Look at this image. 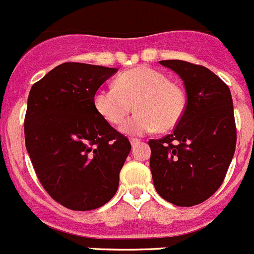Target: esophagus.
I'll return each mask as SVG.
<instances>
[{
  "mask_svg": "<svg viewBox=\"0 0 254 254\" xmlns=\"http://www.w3.org/2000/svg\"><path fill=\"white\" fill-rule=\"evenodd\" d=\"M138 143H139L138 139H135V138H131V139H130V144H131L132 147H134V145H136V144H138Z\"/></svg>",
  "mask_w": 254,
  "mask_h": 254,
  "instance_id": "34e87169",
  "label": "esophagus"
}]
</instances>
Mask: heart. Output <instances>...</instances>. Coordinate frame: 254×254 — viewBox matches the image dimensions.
I'll return each mask as SVG.
<instances>
[{
    "label": "heart",
    "instance_id": "heart-1",
    "mask_svg": "<svg viewBox=\"0 0 254 254\" xmlns=\"http://www.w3.org/2000/svg\"><path fill=\"white\" fill-rule=\"evenodd\" d=\"M186 104V93L177 83L145 65L122 73L115 86L100 88L93 96L97 113L113 125L122 124L135 107L136 113L122 127L129 135L173 129L181 122Z\"/></svg>",
    "mask_w": 254,
    "mask_h": 254
}]
</instances>
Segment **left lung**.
<instances>
[{"label": "left lung", "mask_w": 254, "mask_h": 254, "mask_svg": "<svg viewBox=\"0 0 254 254\" xmlns=\"http://www.w3.org/2000/svg\"><path fill=\"white\" fill-rule=\"evenodd\" d=\"M184 81L187 105L172 134L149 140L153 184L177 206L207 200L223 184L237 144L230 90L202 65L159 61Z\"/></svg>", "instance_id": "obj_1"}]
</instances>
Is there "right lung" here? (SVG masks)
Segmentation results:
<instances>
[{"mask_svg":"<svg viewBox=\"0 0 254 254\" xmlns=\"http://www.w3.org/2000/svg\"><path fill=\"white\" fill-rule=\"evenodd\" d=\"M118 68L63 63L33 84L25 144L39 181L70 210H93L114 197L131 145L97 113L96 91Z\"/></svg>","mask_w":254,"mask_h":254,"instance_id":"right-lung-1","label":"right lung"}]
</instances>
